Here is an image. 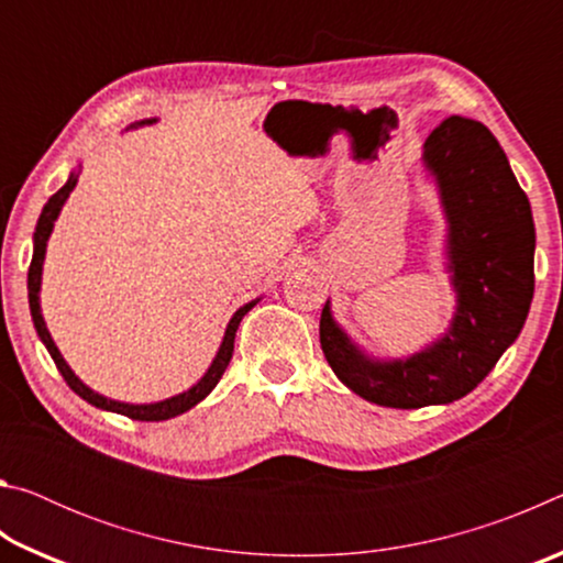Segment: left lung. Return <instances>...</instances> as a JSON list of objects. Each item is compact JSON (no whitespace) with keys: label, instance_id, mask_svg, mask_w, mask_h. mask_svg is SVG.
I'll return each instance as SVG.
<instances>
[{"label":"left lung","instance_id":"obj_1","mask_svg":"<svg viewBox=\"0 0 563 563\" xmlns=\"http://www.w3.org/2000/svg\"><path fill=\"white\" fill-rule=\"evenodd\" d=\"M422 166L444 216L450 325L412 355L383 357L347 335L330 298L320 318V345L340 383L395 409L470 395L519 338L533 298L531 206L492 131L474 119H444L424 141Z\"/></svg>","mask_w":563,"mask_h":563}]
</instances>
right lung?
Wrapping results in <instances>:
<instances>
[{"instance_id": "add662e5", "label": "right lung", "mask_w": 563, "mask_h": 563, "mask_svg": "<svg viewBox=\"0 0 563 563\" xmlns=\"http://www.w3.org/2000/svg\"><path fill=\"white\" fill-rule=\"evenodd\" d=\"M156 121H158L156 117L154 119H141L136 123H131L129 129L151 126V123H156ZM79 174H81V164L71 170L69 178H66V184L59 190H56L49 201L44 203L40 221H36V228H34V253H32V265H30V278H26V290H30V310H32L36 335H40V340L44 342V347L49 350V355L56 362V367H59V373L66 379V385H69L81 399H87L89 405L99 407V409H107V412H117V415L131 417V419H141V422H161V419H170L176 415H184V412H188L190 407H196L198 402H201V399H206L208 395L213 393V387L218 385V379L223 377L228 362H231V357H233V342H235L238 325H241V320L255 308V305L261 302V298L241 305V308L233 312V318L228 320L223 340H221V347H218L213 362L208 365L203 377L198 379L196 385H190L188 389H184V393H178L174 397H166V399H158V402H144V405L121 402V399H111V397L99 395L97 389H91L87 383H81V379L76 377L74 369L69 367V362L62 357L59 347H56V342L52 340V332L46 330V322H44V316H42V298H40V295H42L44 258H46V243H49L56 218H59L66 198L71 196L76 180H79Z\"/></svg>"}]
</instances>
